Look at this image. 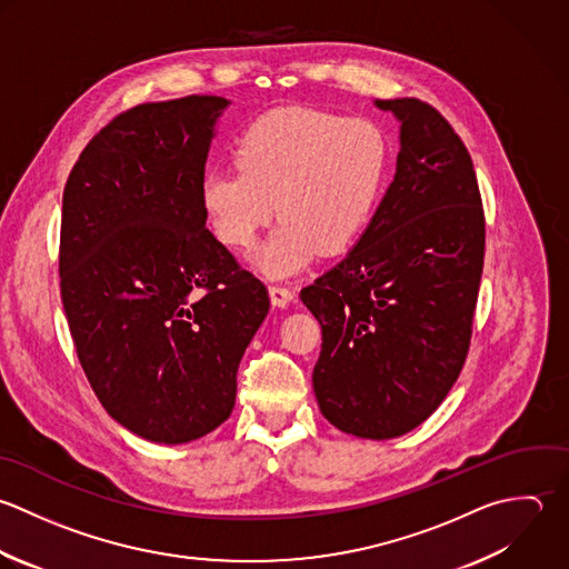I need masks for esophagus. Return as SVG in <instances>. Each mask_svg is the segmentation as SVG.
<instances>
[{"label":"esophagus","mask_w":569,"mask_h":569,"mask_svg":"<svg viewBox=\"0 0 569 569\" xmlns=\"http://www.w3.org/2000/svg\"><path fill=\"white\" fill-rule=\"evenodd\" d=\"M292 297H295V292L288 286H281V283L270 286V301H272V306L286 308L292 301Z\"/></svg>","instance_id":"esophagus-1"}]
</instances>
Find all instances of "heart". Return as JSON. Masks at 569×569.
Instances as JSON below:
<instances>
[{
    "label": "heart",
    "instance_id": "heart-1",
    "mask_svg": "<svg viewBox=\"0 0 569 569\" xmlns=\"http://www.w3.org/2000/svg\"><path fill=\"white\" fill-rule=\"evenodd\" d=\"M388 163V139L375 121L277 108L243 130L237 168L203 174L201 208L217 239L232 248H250L277 212L283 221L254 261L266 274L286 277L317 252L337 257L361 239Z\"/></svg>",
    "mask_w": 569,
    "mask_h": 569
}]
</instances>
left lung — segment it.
Masks as SVG:
<instances>
[{
	"instance_id": "1",
	"label": "left lung",
	"mask_w": 569,
	"mask_h": 569,
	"mask_svg": "<svg viewBox=\"0 0 569 569\" xmlns=\"http://www.w3.org/2000/svg\"><path fill=\"white\" fill-rule=\"evenodd\" d=\"M377 106L401 121L395 181L352 252L299 297L321 323L312 386L323 417L383 441L421 426L463 370L486 214L450 121L415 97Z\"/></svg>"
}]
</instances>
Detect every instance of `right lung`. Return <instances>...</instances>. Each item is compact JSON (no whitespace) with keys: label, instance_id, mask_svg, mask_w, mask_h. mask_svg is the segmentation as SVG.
<instances>
[{"label":"right lung","instance_id":"1","mask_svg":"<svg viewBox=\"0 0 569 569\" xmlns=\"http://www.w3.org/2000/svg\"><path fill=\"white\" fill-rule=\"evenodd\" d=\"M223 97L112 117L72 166L61 208V303L106 412L152 443H188L234 408L268 288L206 228L201 179Z\"/></svg>","mask_w":569,"mask_h":569}]
</instances>
